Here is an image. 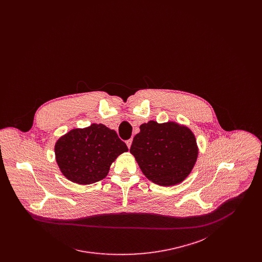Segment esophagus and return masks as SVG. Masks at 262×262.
Returning <instances> with one entry per match:
<instances>
[{
	"label": "esophagus",
	"instance_id": "34e87169",
	"mask_svg": "<svg viewBox=\"0 0 262 262\" xmlns=\"http://www.w3.org/2000/svg\"><path fill=\"white\" fill-rule=\"evenodd\" d=\"M132 142H133V139L130 138V139H128V140H126L125 141V143H126V145H127V147H128V149L130 148V145H132Z\"/></svg>",
	"mask_w": 262,
	"mask_h": 262
}]
</instances>
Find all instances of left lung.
I'll return each instance as SVG.
<instances>
[{
    "instance_id": "obj_1",
    "label": "left lung",
    "mask_w": 262,
    "mask_h": 262,
    "mask_svg": "<svg viewBox=\"0 0 262 262\" xmlns=\"http://www.w3.org/2000/svg\"><path fill=\"white\" fill-rule=\"evenodd\" d=\"M134 137L129 152L140 170L154 184L176 186L185 181L199 157L193 133L176 122L142 124Z\"/></svg>"
}]
</instances>
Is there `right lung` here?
Masks as SVG:
<instances>
[{
    "label": "right lung",
    "instance_id": "obj_1",
    "mask_svg": "<svg viewBox=\"0 0 262 262\" xmlns=\"http://www.w3.org/2000/svg\"><path fill=\"white\" fill-rule=\"evenodd\" d=\"M128 148L117 133L102 124L73 128L55 144V157L62 174L78 185L106 178L112 163Z\"/></svg>",
    "mask_w": 262,
    "mask_h": 262
}]
</instances>
